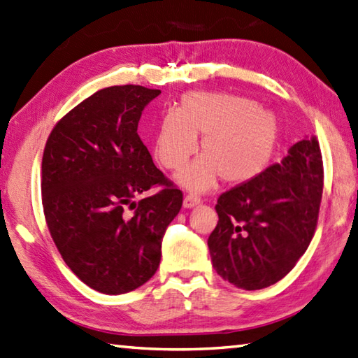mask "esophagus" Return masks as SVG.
I'll return each instance as SVG.
<instances>
[{"instance_id": "obj_1", "label": "esophagus", "mask_w": 358, "mask_h": 358, "mask_svg": "<svg viewBox=\"0 0 358 358\" xmlns=\"http://www.w3.org/2000/svg\"><path fill=\"white\" fill-rule=\"evenodd\" d=\"M197 205H200V197H197V195H195V194L186 195L185 200H183V206L185 208L191 209V208H195Z\"/></svg>"}]
</instances>
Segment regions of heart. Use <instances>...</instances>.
Instances as JSON below:
<instances>
[{"label":"heart","instance_id":"obj_1","mask_svg":"<svg viewBox=\"0 0 358 358\" xmlns=\"http://www.w3.org/2000/svg\"><path fill=\"white\" fill-rule=\"evenodd\" d=\"M201 155L175 180L189 191L205 192L222 177L243 183L262 173L279 141V121L268 108L245 96L191 91L175 113L163 116L153 139V155L166 169H178L197 149Z\"/></svg>","mask_w":358,"mask_h":358}]
</instances>
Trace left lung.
<instances>
[{
	"mask_svg": "<svg viewBox=\"0 0 358 358\" xmlns=\"http://www.w3.org/2000/svg\"><path fill=\"white\" fill-rule=\"evenodd\" d=\"M321 195L323 159L315 136L292 145L281 164L222 194L208 239L217 275L243 290L281 281L309 247Z\"/></svg>",
	"mask_w": 358,
	"mask_h": 358,
	"instance_id": "8db88e82",
	"label": "left lung"
}]
</instances>
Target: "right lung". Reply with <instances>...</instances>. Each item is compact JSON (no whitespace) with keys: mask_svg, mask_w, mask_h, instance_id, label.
I'll list each match as a JSON object with an SVG mask.
<instances>
[{"mask_svg":"<svg viewBox=\"0 0 358 358\" xmlns=\"http://www.w3.org/2000/svg\"><path fill=\"white\" fill-rule=\"evenodd\" d=\"M159 94L141 85L99 90L60 119L45 147L49 233L74 275L105 295L135 290L155 275L164 231L183 203L138 135L143 110ZM155 184L165 189L134 203ZM129 204L131 216L123 213Z\"/></svg>","mask_w":358,"mask_h":358,"instance_id":"1","label":"right lung"}]
</instances>
